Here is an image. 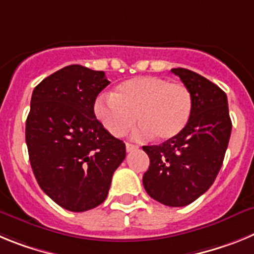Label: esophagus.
Masks as SVG:
<instances>
[{"instance_id": "34e87169", "label": "esophagus", "mask_w": 254, "mask_h": 254, "mask_svg": "<svg viewBox=\"0 0 254 254\" xmlns=\"http://www.w3.org/2000/svg\"><path fill=\"white\" fill-rule=\"evenodd\" d=\"M136 149H137V145H134V143L131 142H126V150H127V152H131Z\"/></svg>"}]
</instances>
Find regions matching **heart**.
Instances as JSON below:
<instances>
[{"label": "heart", "instance_id": "heart-1", "mask_svg": "<svg viewBox=\"0 0 254 254\" xmlns=\"http://www.w3.org/2000/svg\"><path fill=\"white\" fill-rule=\"evenodd\" d=\"M96 118L114 137L133 129L136 138L167 141L177 137L190 122L193 111L190 90L182 82H170L160 76H137L121 82L112 95H100L95 102Z\"/></svg>", "mask_w": 254, "mask_h": 254}]
</instances>
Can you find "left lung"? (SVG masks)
I'll use <instances>...</instances> for the list:
<instances>
[{"label": "left lung", "mask_w": 254, "mask_h": 254, "mask_svg": "<svg viewBox=\"0 0 254 254\" xmlns=\"http://www.w3.org/2000/svg\"><path fill=\"white\" fill-rule=\"evenodd\" d=\"M192 93L193 111L186 128L160 145L142 146L150 167L142 183L163 205L182 207L212 186L223 165L232 120L228 98L217 85L187 68H172Z\"/></svg>", "instance_id": "left-lung-1"}]
</instances>
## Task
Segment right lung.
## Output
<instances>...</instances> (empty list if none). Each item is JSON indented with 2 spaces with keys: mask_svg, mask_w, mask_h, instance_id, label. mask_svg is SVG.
I'll return each instance as SVG.
<instances>
[{
  "mask_svg": "<svg viewBox=\"0 0 254 254\" xmlns=\"http://www.w3.org/2000/svg\"><path fill=\"white\" fill-rule=\"evenodd\" d=\"M109 85L103 71L71 64L35 86L25 140L38 185L73 212L105 201L112 177L126 158L123 141L96 120V96Z\"/></svg>",
  "mask_w": 254,
  "mask_h": 254,
  "instance_id": "add662e5",
  "label": "right lung"
}]
</instances>
